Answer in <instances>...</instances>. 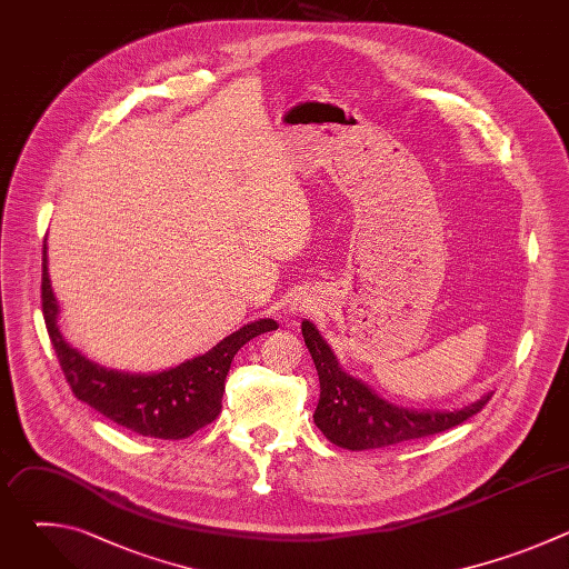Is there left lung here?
<instances>
[{
	"label": "left lung",
	"mask_w": 569,
	"mask_h": 569,
	"mask_svg": "<svg viewBox=\"0 0 569 569\" xmlns=\"http://www.w3.org/2000/svg\"><path fill=\"white\" fill-rule=\"evenodd\" d=\"M301 333L319 376V402L312 417L315 426L340 448L373 450L432 437L468 421L491 400V396H483L455 412H415L396 408L378 398L365 382L340 369L333 351L310 321H301Z\"/></svg>",
	"instance_id": "8db88e82"
}]
</instances>
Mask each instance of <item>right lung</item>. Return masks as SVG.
Here are the masks:
<instances>
[{
  "label": "right lung",
  "instance_id": "right-lung-1",
  "mask_svg": "<svg viewBox=\"0 0 569 569\" xmlns=\"http://www.w3.org/2000/svg\"><path fill=\"white\" fill-rule=\"evenodd\" d=\"M42 254V315L64 380L78 400L141 437L173 441L209 426L222 410L224 378L238 349L261 333L279 329L274 319L252 321L209 353L152 376L103 369L62 340L56 323L58 303L49 281L47 248Z\"/></svg>",
  "mask_w": 569,
  "mask_h": 569
}]
</instances>
